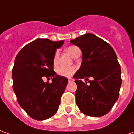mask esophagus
<instances>
[{
  "instance_id": "1",
  "label": "esophagus",
  "mask_w": 134,
  "mask_h": 134,
  "mask_svg": "<svg viewBox=\"0 0 134 134\" xmlns=\"http://www.w3.org/2000/svg\"><path fill=\"white\" fill-rule=\"evenodd\" d=\"M73 80H73L72 78H71V77H70V78H68V82H72Z\"/></svg>"
}]
</instances>
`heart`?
Listing matches in <instances>:
<instances>
[{
	"mask_svg": "<svg viewBox=\"0 0 134 134\" xmlns=\"http://www.w3.org/2000/svg\"><path fill=\"white\" fill-rule=\"evenodd\" d=\"M66 52L70 56L74 57L77 53L80 52V50L78 47H76V46H70L66 49ZM58 59L59 53L58 52H56L55 54H54V57H53V63L54 65L58 63ZM75 72V68L74 67H59L57 69V73L59 75L62 76V77H70Z\"/></svg>",
	"mask_w": 134,
	"mask_h": 134,
	"instance_id": "b5f03b06",
	"label": "heart"
}]
</instances>
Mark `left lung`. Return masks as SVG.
<instances>
[{"mask_svg":"<svg viewBox=\"0 0 134 134\" xmlns=\"http://www.w3.org/2000/svg\"><path fill=\"white\" fill-rule=\"evenodd\" d=\"M70 42L82 52L81 67L74 75L79 109L87 116L105 115L118 100L122 82L115 52L108 43L93 34L80 36Z\"/></svg>","mask_w":134,"mask_h":134,"instance_id":"8db88e82","label":"left lung"}]
</instances>
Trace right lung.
Here are the masks:
<instances>
[{
  "instance_id": "right-lung-1",
  "label": "right lung",
  "mask_w": 134,
  "mask_h": 134,
  "mask_svg": "<svg viewBox=\"0 0 134 134\" xmlns=\"http://www.w3.org/2000/svg\"><path fill=\"white\" fill-rule=\"evenodd\" d=\"M64 40L37 38L26 44L16 56L12 70L13 89L18 103L31 118L43 121L55 114L67 78L56 75L53 57ZM44 77L53 82L44 83Z\"/></svg>"
}]
</instances>
